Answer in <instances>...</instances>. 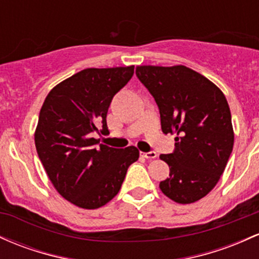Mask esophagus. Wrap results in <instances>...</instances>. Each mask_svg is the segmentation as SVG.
I'll use <instances>...</instances> for the list:
<instances>
[{
    "label": "esophagus",
    "instance_id": "34e87169",
    "mask_svg": "<svg viewBox=\"0 0 259 259\" xmlns=\"http://www.w3.org/2000/svg\"><path fill=\"white\" fill-rule=\"evenodd\" d=\"M141 155H143V157L147 158V160H152V158H156V157H157V153H156L155 151L141 152Z\"/></svg>",
    "mask_w": 259,
    "mask_h": 259
}]
</instances>
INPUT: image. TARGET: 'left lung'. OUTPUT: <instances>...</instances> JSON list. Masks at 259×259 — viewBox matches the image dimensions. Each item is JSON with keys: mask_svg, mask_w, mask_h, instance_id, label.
I'll use <instances>...</instances> for the list:
<instances>
[{"mask_svg": "<svg viewBox=\"0 0 259 259\" xmlns=\"http://www.w3.org/2000/svg\"><path fill=\"white\" fill-rule=\"evenodd\" d=\"M136 76L155 98L162 132L177 134L173 152L160 156L169 167L162 193L176 203H194L217 186L234 147L225 96L183 65L138 66Z\"/></svg>", "mask_w": 259, "mask_h": 259, "instance_id": "obj_1", "label": "left lung"}]
</instances>
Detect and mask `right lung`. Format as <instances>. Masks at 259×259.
Masks as SVG:
<instances>
[{
  "mask_svg": "<svg viewBox=\"0 0 259 259\" xmlns=\"http://www.w3.org/2000/svg\"><path fill=\"white\" fill-rule=\"evenodd\" d=\"M133 75L134 66L82 70L54 87L42 103L36 152L55 189L79 208L112 200L139 158L135 146L114 149L92 138L108 133L110 102Z\"/></svg>",
  "mask_w": 259,
  "mask_h": 259,
  "instance_id": "1",
  "label": "right lung"
}]
</instances>
